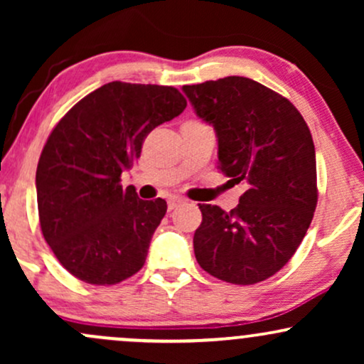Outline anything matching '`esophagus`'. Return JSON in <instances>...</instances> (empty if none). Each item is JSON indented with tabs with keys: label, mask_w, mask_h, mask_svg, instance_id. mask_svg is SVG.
Masks as SVG:
<instances>
[{
	"label": "esophagus",
	"mask_w": 364,
	"mask_h": 364,
	"mask_svg": "<svg viewBox=\"0 0 364 364\" xmlns=\"http://www.w3.org/2000/svg\"><path fill=\"white\" fill-rule=\"evenodd\" d=\"M183 203H185V200H183L181 196H171V198L168 200V208L169 210H174V208L183 205Z\"/></svg>",
	"instance_id": "34e87169"
}]
</instances>
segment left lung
Returning a JSON list of instances; mask_svg holds the SVG:
<instances>
[{
	"instance_id": "left-lung-1",
	"label": "left lung",
	"mask_w": 364,
	"mask_h": 364,
	"mask_svg": "<svg viewBox=\"0 0 364 364\" xmlns=\"http://www.w3.org/2000/svg\"><path fill=\"white\" fill-rule=\"evenodd\" d=\"M183 92L196 116L214 127L219 169L246 186L231 212L198 203L196 262L225 282L265 281L291 260L316 208L310 128L286 97L252 78L225 77Z\"/></svg>"
}]
</instances>
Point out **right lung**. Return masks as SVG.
<instances>
[{"label": "right lung", "instance_id": "add662e5", "mask_svg": "<svg viewBox=\"0 0 364 364\" xmlns=\"http://www.w3.org/2000/svg\"><path fill=\"white\" fill-rule=\"evenodd\" d=\"M185 107L174 87L109 82L54 127L37 164V207L46 243L77 279L111 286L144 267L168 203L140 200L121 174L145 136Z\"/></svg>", "mask_w": 364, "mask_h": 364}]
</instances>
